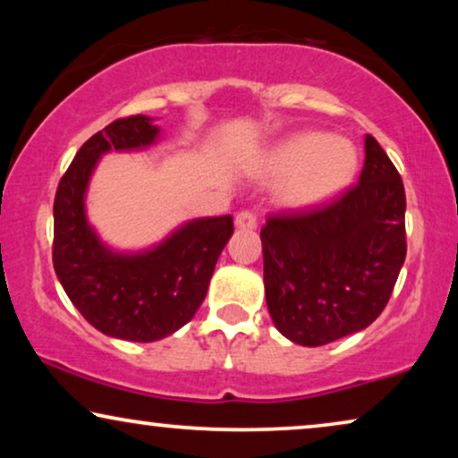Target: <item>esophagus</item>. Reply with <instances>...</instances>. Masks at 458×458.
I'll use <instances>...</instances> for the list:
<instances>
[{
  "instance_id": "34e87169",
  "label": "esophagus",
  "mask_w": 458,
  "mask_h": 458,
  "mask_svg": "<svg viewBox=\"0 0 458 458\" xmlns=\"http://www.w3.org/2000/svg\"><path fill=\"white\" fill-rule=\"evenodd\" d=\"M259 225V216H256L254 210H240L235 215V227L237 229H254Z\"/></svg>"
}]
</instances>
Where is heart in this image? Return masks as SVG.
Instances as JSON below:
<instances>
[{
  "instance_id": "b5f03b06",
  "label": "heart",
  "mask_w": 458,
  "mask_h": 458,
  "mask_svg": "<svg viewBox=\"0 0 458 458\" xmlns=\"http://www.w3.org/2000/svg\"><path fill=\"white\" fill-rule=\"evenodd\" d=\"M359 156L346 137L296 133L273 149L267 171L279 177V198L287 206L309 208L340 193L352 181Z\"/></svg>"
}]
</instances>
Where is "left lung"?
Returning a JSON list of instances; mask_svg holds the SVG:
<instances>
[{
  "label": "left lung",
  "instance_id": "obj_1",
  "mask_svg": "<svg viewBox=\"0 0 458 458\" xmlns=\"http://www.w3.org/2000/svg\"><path fill=\"white\" fill-rule=\"evenodd\" d=\"M404 210L403 179L367 135L359 183L329 202L268 216L260 240L275 327L300 346L369 327L404 265Z\"/></svg>",
  "mask_w": 458,
  "mask_h": 458
}]
</instances>
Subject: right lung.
Here are the masks:
<instances>
[{"instance_id": "right-lung-1", "label": "right lung", "mask_w": 458, "mask_h": 458, "mask_svg": "<svg viewBox=\"0 0 458 458\" xmlns=\"http://www.w3.org/2000/svg\"><path fill=\"white\" fill-rule=\"evenodd\" d=\"M152 118H118L89 137L62 174L54 199V271L66 296L110 337L156 342L183 327L204 302L215 265L233 233V218L183 225L148 252L118 254L98 240L85 216V191L99 156L156 141Z\"/></svg>"}]
</instances>
